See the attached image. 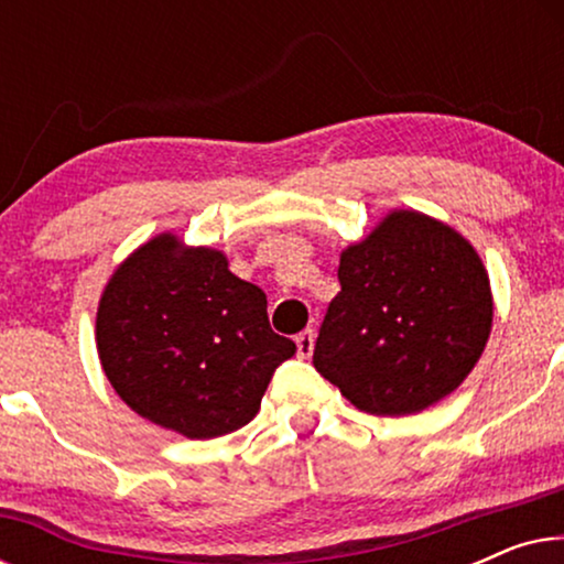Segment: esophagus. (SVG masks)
<instances>
[{"instance_id": "1", "label": "esophagus", "mask_w": 564, "mask_h": 564, "mask_svg": "<svg viewBox=\"0 0 564 564\" xmlns=\"http://www.w3.org/2000/svg\"><path fill=\"white\" fill-rule=\"evenodd\" d=\"M295 344H297V354L303 359H307L313 354V346H315V330L313 328H305L300 330V334L295 336Z\"/></svg>"}]
</instances>
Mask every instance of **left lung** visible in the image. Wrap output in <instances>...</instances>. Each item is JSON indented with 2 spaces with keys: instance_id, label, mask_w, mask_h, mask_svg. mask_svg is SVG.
<instances>
[{
  "instance_id": "1",
  "label": "left lung",
  "mask_w": 564,
  "mask_h": 564,
  "mask_svg": "<svg viewBox=\"0 0 564 564\" xmlns=\"http://www.w3.org/2000/svg\"><path fill=\"white\" fill-rule=\"evenodd\" d=\"M313 365L359 411L411 415L465 382L492 328L490 276L459 230L390 210L338 259Z\"/></svg>"
}]
</instances>
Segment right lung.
<instances>
[{
	"instance_id": "1",
	"label": "right lung",
	"mask_w": 564,
	"mask_h": 564,
	"mask_svg": "<svg viewBox=\"0 0 564 564\" xmlns=\"http://www.w3.org/2000/svg\"><path fill=\"white\" fill-rule=\"evenodd\" d=\"M97 354L122 403L187 438H215L259 413L295 354L269 326L267 295L210 246L159 234L122 259L97 307Z\"/></svg>"
}]
</instances>
